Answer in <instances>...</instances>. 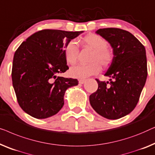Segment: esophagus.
Listing matches in <instances>:
<instances>
[{
	"label": "esophagus",
	"instance_id": "34e87169",
	"mask_svg": "<svg viewBox=\"0 0 155 155\" xmlns=\"http://www.w3.org/2000/svg\"><path fill=\"white\" fill-rule=\"evenodd\" d=\"M85 81H86V80L85 79H80L79 81H78V82H79L80 84H84Z\"/></svg>",
	"mask_w": 155,
	"mask_h": 155
}]
</instances>
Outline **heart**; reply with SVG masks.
Returning a JSON list of instances; mask_svg holds the SVG:
<instances>
[{
  "label": "heart",
  "instance_id": "obj_1",
  "mask_svg": "<svg viewBox=\"0 0 155 155\" xmlns=\"http://www.w3.org/2000/svg\"><path fill=\"white\" fill-rule=\"evenodd\" d=\"M82 42L85 46L93 51L90 58L91 63L71 67L69 75L73 78H85L97 74L100 71V64L102 67L108 66L113 59L112 52L107 48V41L103 37L94 34H88L84 37ZM64 53L67 63L74 64L77 62L79 49L74 41H69L64 45Z\"/></svg>",
  "mask_w": 155,
  "mask_h": 155
}]
</instances>
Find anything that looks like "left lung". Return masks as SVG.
Returning <instances> with one entry per match:
<instances>
[{"instance_id": "1", "label": "left lung", "mask_w": 155, "mask_h": 155, "mask_svg": "<svg viewBox=\"0 0 155 155\" xmlns=\"http://www.w3.org/2000/svg\"><path fill=\"white\" fill-rule=\"evenodd\" d=\"M95 33L111 45L114 57L104 74L110 78V82L96 79L98 88L89 100L97 114L108 119H117L131 112L140 98L147 77L145 48L125 30L105 28Z\"/></svg>"}]
</instances>
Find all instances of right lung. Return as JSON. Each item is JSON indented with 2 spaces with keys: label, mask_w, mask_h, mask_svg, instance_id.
<instances>
[{
  "label": "right lung",
  "mask_w": 155,
  "mask_h": 155,
  "mask_svg": "<svg viewBox=\"0 0 155 155\" xmlns=\"http://www.w3.org/2000/svg\"><path fill=\"white\" fill-rule=\"evenodd\" d=\"M83 32L41 30L15 51L12 86L19 106L30 116L46 119L56 114L64 105L67 89L78 85L77 79L58 75L69 69L64 45Z\"/></svg>",
  "instance_id": "add662e5"
}]
</instances>
